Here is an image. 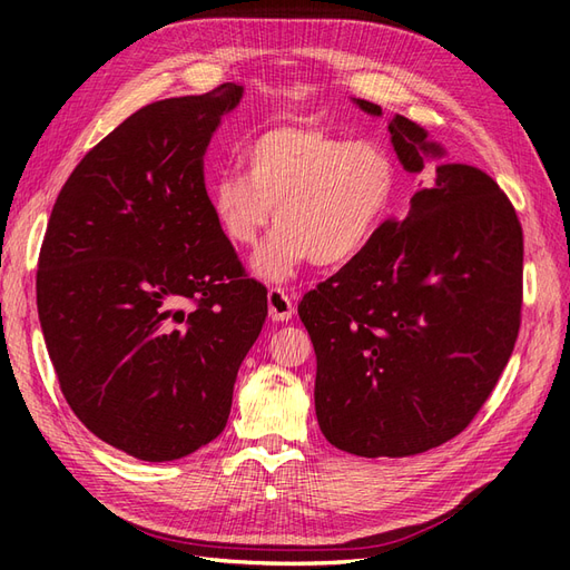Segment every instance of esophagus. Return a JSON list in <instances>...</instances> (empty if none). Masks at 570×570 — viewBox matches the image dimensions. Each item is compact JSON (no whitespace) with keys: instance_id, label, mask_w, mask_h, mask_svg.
Returning a JSON list of instances; mask_svg holds the SVG:
<instances>
[{"instance_id":"34e87169","label":"esophagus","mask_w":570,"mask_h":570,"mask_svg":"<svg viewBox=\"0 0 570 570\" xmlns=\"http://www.w3.org/2000/svg\"><path fill=\"white\" fill-rule=\"evenodd\" d=\"M268 316L273 321H289L295 316V302H292V295H287L283 287L268 289Z\"/></svg>"}]
</instances>
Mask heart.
<instances>
[{
  "instance_id": "heart-1",
  "label": "heart",
  "mask_w": 570,
  "mask_h": 570,
  "mask_svg": "<svg viewBox=\"0 0 570 570\" xmlns=\"http://www.w3.org/2000/svg\"><path fill=\"white\" fill-rule=\"evenodd\" d=\"M243 174H220L209 209L230 245L247 249L273 223L256 256L268 281L289 278L304 262L340 266L364 254L400 197V164L377 142H354L308 120L258 130L239 151Z\"/></svg>"
}]
</instances>
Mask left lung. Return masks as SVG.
<instances>
[{
	"instance_id": "obj_1",
	"label": "left lung",
	"mask_w": 570,
	"mask_h": 570,
	"mask_svg": "<svg viewBox=\"0 0 570 570\" xmlns=\"http://www.w3.org/2000/svg\"><path fill=\"white\" fill-rule=\"evenodd\" d=\"M371 116L383 109L354 99ZM396 157L421 174L444 149L404 116ZM523 230L480 168L440 164L364 254L306 292L325 440L356 456H411L456 438L488 402L521 327Z\"/></svg>"
}]
</instances>
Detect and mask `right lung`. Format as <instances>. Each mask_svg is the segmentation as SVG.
I'll return each instance as SVG.
<instances>
[{"mask_svg": "<svg viewBox=\"0 0 570 570\" xmlns=\"http://www.w3.org/2000/svg\"><path fill=\"white\" fill-rule=\"evenodd\" d=\"M243 99L223 82L154 101L95 145L51 209L38 314L61 392L99 440L174 461L223 433L266 287L209 209L204 151Z\"/></svg>", "mask_w": 570, "mask_h": 570, "instance_id": "obj_1", "label": "right lung"}]
</instances>
